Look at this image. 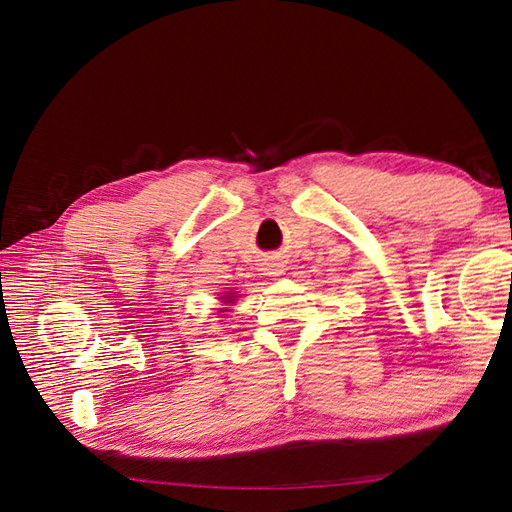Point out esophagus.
<instances>
[{
    "label": "esophagus",
    "instance_id": "esophagus-1",
    "mask_svg": "<svg viewBox=\"0 0 512 512\" xmlns=\"http://www.w3.org/2000/svg\"><path fill=\"white\" fill-rule=\"evenodd\" d=\"M262 271H265V275H271V277H277V275L284 273V269L277 265V262H275V265H265V269H262Z\"/></svg>",
    "mask_w": 512,
    "mask_h": 512
}]
</instances>
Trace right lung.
<instances>
[{
	"label": "right lung",
	"instance_id": "1",
	"mask_svg": "<svg viewBox=\"0 0 512 512\" xmlns=\"http://www.w3.org/2000/svg\"><path fill=\"white\" fill-rule=\"evenodd\" d=\"M224 303H235V297H232V292L230 294H224ZM222 312H230V309H222Z\"/></svg>",
	"mask_w": 512,
	"mask_h": 512
}]
</instances>
